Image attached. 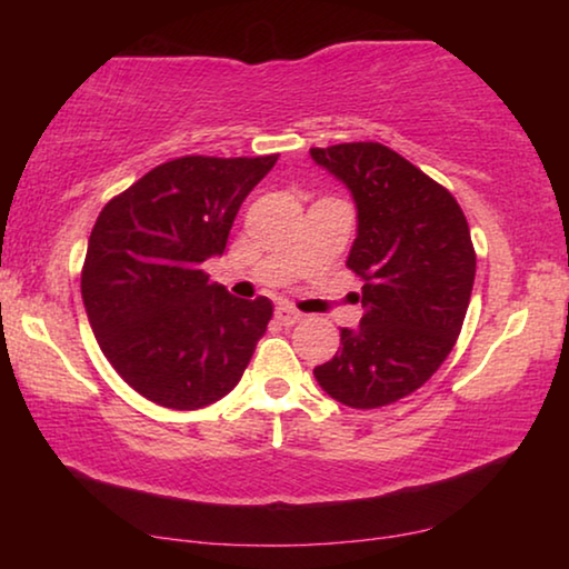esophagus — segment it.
Segmentation results:
<instances>
[{"label": "esophagus", "instance_id": "obj_1", "mask_svg": "<svg viewBox=\"0 0 569 569\" xmlns=\"http://www.w3.org/2000/svg\"><path fill=\"white\" fill-rule=\"evenodd\" d=\"M274 318H277V323H282V326H295L302 316H300V310H295L292 306H277Z\"/></svg>", "mask_w": 569, "mask_h": 569}]
</instances>
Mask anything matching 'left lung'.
<instances>
[{
	"instance_id": "8db88e82",
	"label": "left lung",
	"mask_w": 569,
	"mask_h": 569,
	"mask_svg": "<svg viewBox=\"0 0 569 569\" xmlns=\"http://www.w3.org/2000/svg\"><path fill=\"white\" fill-rule=\"evenodd\" d=\"M352 191L357 238L347 269L362 279V321L313 376L331 399L378 409L415 393L453 349L469 310L477 253L446 186L380 142L310 150Z\"/></svg>"
}]
</instances>
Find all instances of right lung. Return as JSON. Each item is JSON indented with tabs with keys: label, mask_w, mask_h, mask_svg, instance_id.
I'll return each instance as SVG.
<instances>
[{
	"label": "right lung",
	"mask_w": 569,
	"mask_h": 569,
	"mask_svg": "<svg viewBox=\"0 0 569 569\" xmlns=\"http://www.w3.org/2000/svg\"><path fill=\"white\" fill-rule=\"evenodd\" d=\"M263 158L162 162L98 214L82 267L92 333L113 370L160 407L201 409L238 386L271 321V300L209 282L240 204L274 168Z\"/></svg>",
	"instance_id": "right-lung-1"
}]
</instances>
